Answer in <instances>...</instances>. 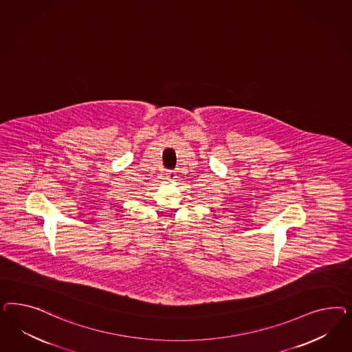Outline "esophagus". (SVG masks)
Segmentation results:
<instances>
[{"mask_svg":"<svg viewBox=\"0 0 352 352\" xmlns=\"http://www.w3.org/2000/svg\"><path fill=\"white\" fill-rule=\"evenodd\" d=\"M165 175H166V179H168V181H174V179L177 178V171L169 170Z\"/></svg>","mask_w":352,"mask_h":352,"instance_id":"34e87169","label":"esophagus"}]
</instances>
